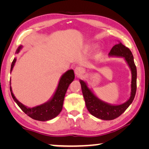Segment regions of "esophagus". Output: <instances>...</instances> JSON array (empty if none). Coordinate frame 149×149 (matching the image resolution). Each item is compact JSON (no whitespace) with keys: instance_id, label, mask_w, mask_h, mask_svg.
I'll list each match as a JSON object with an SVG mask.
<instances>
[{"instance_id":"1","label":"esophagus","mask_w":149,"mask_h":149,"mask_svg":"<svg viewBox=\"0 0 149 149\" xmlns=\"http://www.w3.org/2000/svg\"><path fill=\"white\" fill-rule=\"evenodd\" d=\"M83 73V70L82 68H81V67H78L77 66L76 68H74V74L76 76L79 77Z\"/></svg>"}]
</instances>
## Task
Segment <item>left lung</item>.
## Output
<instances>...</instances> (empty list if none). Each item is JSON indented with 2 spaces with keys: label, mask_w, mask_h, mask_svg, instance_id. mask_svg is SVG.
Instances as JSON below:
<instances>
[{
  "label": "left lung",
  "mask_w": 149,
  "mask_h": 149,
  "mask_svg": "<svg viewBox=\"0 0 149 149\" xmlns=\"http://www.w3.org/2000/svg\"><path fill=\"white\" fill-rule=\"evenodd\" d=\"M109 56L123 58L131 70V92L129 99L127 101L121 104H112L106 102L97 97L93 92V89L89 88L87 82L79 79L85 104L89 113L97 119L106 120V121L113 120L119 117L132 103L136 92V79H137V70H136V65L134 64V56L130 49L126 47L124 45L119 41V43L115 45L111 49V52L109 54Z\"/></svg>",
  "instance_id": "obj_1"
}]
</instances>
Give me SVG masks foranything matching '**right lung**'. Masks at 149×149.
I'll return each instance as SVG.
<instances>
[{"label":"right lung","mask_w":149,"mask_h":149,"mask_svg":"<svg viewBox=\"0 0 149 149\" xmlns=\"http://www.w3.org/2000/svg\"><path fill=\"white\" fill-rule=\"evenodd\" d=\"M22 47H23V46L20 45L17 48V49L16 50L15 54H19ZM16 60L17 59L15 58L13 62H12L11 72L13 70L14 66H15ZM74 70L72 69L67 70L66 72H65L61 76L56 91H54V94L50 97V99L47 102H46L42 104L37 105L34 107H26V106L23 104L22 102H20L16 98L13 94V91H12L11 81H10V91H11V93L13 100L15 102V103L18 105V107L26 115L34 120H37V121H46L56 117L60 113V112L62 111L65 94H66L69 85L74 81Z\"/></svg>","instance_id":"add662e5"}]
</instances>
